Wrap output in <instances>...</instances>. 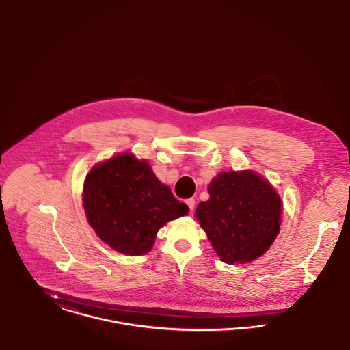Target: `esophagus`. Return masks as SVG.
Masks as SVG:
<instances>
[{
  "mask_svg": "<svg viewBox=\"0 0 350 350\" xmlns=\"http://www.w3.org/2000/svg\"><path fill=\"white\" fill-rule=\"evenodd\" d=\"M185 202H187V205H188V208L190 211L194 209V200H193V198H188Z\"/></svg>",
  "mask_w": 350,
  "mask_h": 350,
  "instance_id": "obj_1",
  "label": "esophagus"
}]
</instances>
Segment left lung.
<instances>
[{"instance_id":"left-lung-1","label":"left lung","mask_w":350,"mask_h":350,"mask_svg":"<svg viewBox=\"0 0 350 350\" xmlns=\"http://www.w3.org/2000/svg\"><path fill=\"white\" fill-rule=\"evenodd\" d=\"M211 198L198 204L196 218L221 261L250 262L262 256L280 232L282 204L269 183L250 170L219 173Z\"/></svg>"}]
</instances>
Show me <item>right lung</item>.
Segmentation results:
<instances>
[{
    "label": "right lung",
    "instance_id": "add662e5",
    "mask_svg": "<svg viewBox=\"0 0 350 350\" xmlns=\"http://www.w3.org/2000/svg\"><path fill=\"white\" fill-rule=\"evenodd\" d=\"M83 208L90 226L114 250L148 253L159 229L188 213L148 162L118 154L94 166L85 180Z\"/></svg>",
    "mask_w": 350,
    "mask_h": 350
}]
</instances>
